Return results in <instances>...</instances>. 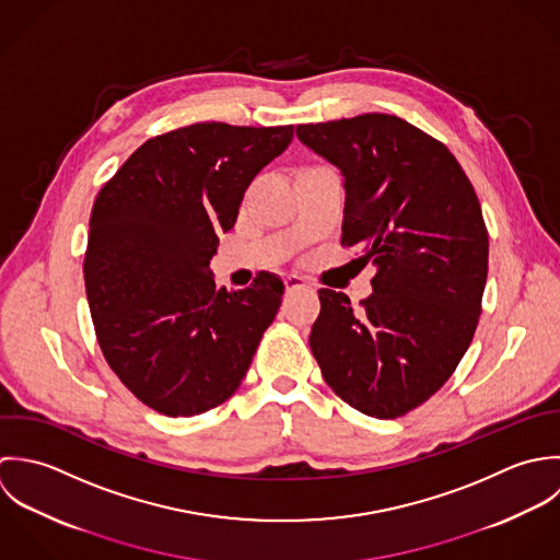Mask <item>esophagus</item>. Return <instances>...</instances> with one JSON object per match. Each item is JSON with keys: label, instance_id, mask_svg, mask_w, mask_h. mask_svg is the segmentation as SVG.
I'll return each instance as SVG.
<instances>
[{"label": "esophagus", "instance_id": "1", "mask_svg": "<svg viewBox=\"0 0 560 560\" xmlns=\"http://www.w3.org/2000/svg\"><path fill=\"white\" fill-rule=\"evenodd\" d=\"M301 290H307V283L301 277H288L285 279V294H296Z\"/></svg>", "mask_w": 560, "mask_h": 560}]
</instances>
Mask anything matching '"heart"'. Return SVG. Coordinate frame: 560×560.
I'll return each instance as SVG.
<instances>
[{
	"mask_svg": "<svg viewBox=\"0 0 560 560\" xmlns=\"http://www.w3.org/2000/svg\"><path fill=\"white\" fill-rule=\"evenodd\" d=\"M310 168H318V166H307V168H301V171H310ZM301 171H299V173H301Z\"/></svg>",
	"mask_w": 560,
	"mask_h": 560,
	"instance_id": "b5f03b06",
	"label": "heart"
}]
</instances>
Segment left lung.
Masks as SVG:
<instances>
[{
	"instance_id": "left-lung-1",
	"label": "left lung",
	"mask_w": 560,
	"mask_h": 560,
	"mask_svg": "<svg viewBox=\"0 0 560 560\" xmlns=\"http://www.w3.org/2000/svg\"><path fill=\"white\" fill-rule=\"evenodd\" d=\"M296 136L341 171V246L376 266L359 310L318 290L312 352L352 409L400 418L446 383L476 331L489 264L478 197L444 142L394 114L299 125Z\"/></svg>"
}]
</instances>
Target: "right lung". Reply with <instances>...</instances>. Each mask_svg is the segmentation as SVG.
<instances>
[{"label": "right lung", "instance_id": "add662e5", "mask_svg": "<svg viewBox=\"0 0 560 560\" xmlns=\"http://www.w3.org/2000/svg\"><path fill=\"white\" fill-rule=\"evenodd\" d=\"M292 136V125L179 127L138 147L95 199L84 281L97 341L120 383L158 413L223 405L279 312V277L217 290L210 259L248 184Z\"/></svg>", "mask_w": 560, "mask_h": 560}]
</instances>
